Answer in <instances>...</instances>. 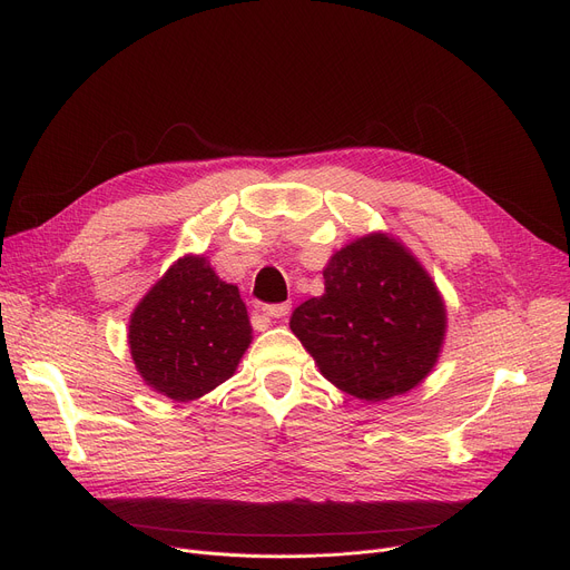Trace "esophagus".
I'll return each instance as SVG.
<instances>
[{
	"label": "esophagus",
	"instance_id": "obj_1",
	"mask_svg": "<svg viewBox=\"0 0 570 570\" xmlns=\"http://www.w3.org/2000/svg\"><path fill=\"white\" fill-rule=\"evenodd\" d=\"M291 312V305H265L263 309H261V316L267 321V323H277L279 318H284L286 314Z\"/></svg>",
	"mask_w": 570,
	"mask_h": 570
}]
</instances>
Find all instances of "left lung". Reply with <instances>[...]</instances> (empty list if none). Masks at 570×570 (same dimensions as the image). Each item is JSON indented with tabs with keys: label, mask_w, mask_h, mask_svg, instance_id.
I'll return each mask as SVG.
<instances>
[{
	"label": "left lung",
	"mask_w": 570,
	"mask_h": 570,
	"mask_svg": "<svg viewBox=\"0 0 570 570\" xmlns=\"http://www.w3.org/2000/svg\"><path fill=\"white\" fill-rule=\"evenodd\" d=\"M325 291L291 316V331L321 374L346 395L383 402L434 370L445 340V303L400 239L367 233L323 267Z\"/></svg>",
	"instance_id": "left-lung-1"
}]
</instances>
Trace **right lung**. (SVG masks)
Returning a JSON list of instances; mask_svg holds the SVG:
<instances>
[{"label":"right lung","instance_id":"obj_1","mask_svg":"<svg viewBox=\"0 0 570 570\" xmlns=\"http://www.w3.org/2000/svg\"><path fill=\"white\" fill-rule=\"evenodd\" d=\"M252 344L237 286L205 256L177 258L129 318V351L149 391L191 402L228 381Z\"/></svg>","mask_w":570,"mask_h":570}]
</instances>
